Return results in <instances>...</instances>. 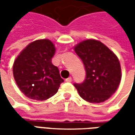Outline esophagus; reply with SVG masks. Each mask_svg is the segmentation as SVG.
I'll return each instance as SVG.
<instances>
[{
  "label": "esophagus",
  "mask_w": 135,
  "mask_h": 135,
  "mask_svg": "<svg viewBox=\"0 0 135 135\" xmlns=\"http://www.w3.org/2000/svg\"><path fill=\"white\" fill-rule=\"evenodd\" d=\"M65 81H66V82H68V83H70V82L72 81V78H71V76L68 77V78H67V79L65 80Z\"/></svg>",
  "instance_id": "1"
}]
</instances>
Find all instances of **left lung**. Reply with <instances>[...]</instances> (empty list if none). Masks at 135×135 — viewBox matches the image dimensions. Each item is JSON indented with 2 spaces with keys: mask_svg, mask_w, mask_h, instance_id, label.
<instances>
[{
  "mask_svg": "<svg viewBox=\"0 0 135 135\" xmlns=\"http://www.w3.org/2000/svg\"><path fill=\"white\" fill-rule=\"evenodd\" d=\"M86 68V80L74 84L83 99L101 103L117 90L122 78L121 66L116 54L101 41L94 39L81 41L74 47Z\"/></svg>",
  "mask_w": 135,
  "mask_h": 135,
  "instance_id": "left-lung-1",
  "label": "left lung"
}]
</instances>
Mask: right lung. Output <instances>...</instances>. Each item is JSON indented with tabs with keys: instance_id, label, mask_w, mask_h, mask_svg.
I'll list each match as a JSON object with an SVG mask.
<instances>
[{
	"instance_id": "right-lung-1",
	"label": "right lung",
	"mask_w": 135,
	"mask_h": 135,
	"mask_svg": "<svg viewBox=\"0 0 135 135\" xmlns=\"http://www.w3.org/2000/svg\"><path fill=\"white\" fill-rule=\"evenodd\" d=\"M55 46L48 39L34 40L14 61L13 73L20 91L26 97L45 101L58 91L64 80L59 68L52 65Z\"/></svg>"
}]
</instances>
